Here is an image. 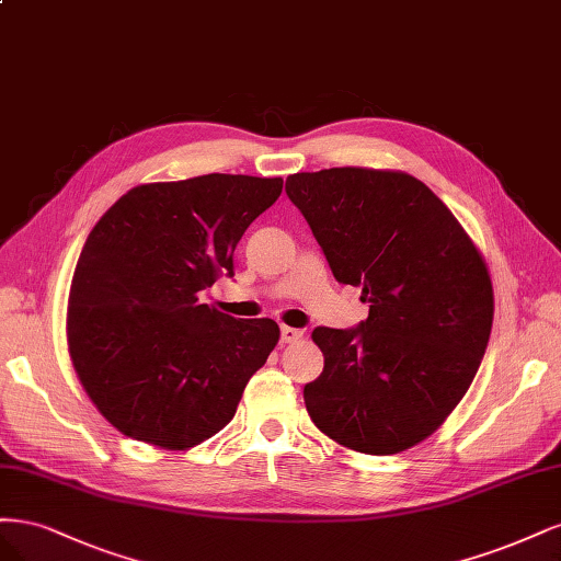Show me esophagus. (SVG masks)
I'll return each instance as SVG.
<instances>
[{"mask_svg": "<svg viewBox=\"0 0 561 561\" xmlns=\"http://www.w3.org/2000/svg\"><path fill=\"white\" fill-rule=\"evenodd\" d=\"M279 337H282L284 345H291V342H298L302 337V331L291 329V327H282L279 329Z\"/></svg>", "mask_w": 561, "mask_h": 561, "instance_id": "1", "label": "esophagus"}]
</instances>
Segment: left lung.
<instances>
[{
  "mask_svg": "<svg viewBox=\"0 0 561 561\" xmlns=\"http://www.w3.org/2000/svg\"><path fill=\"white\" fill-rule=\"evenodd\" d=\"M286 195L340 284L370 302L356 329L317 327L323 370L305 385L319 431L364 455H396L459 405L492 333L480 251L440 197L405 172L331 168L286 179Z\"/></svg>",
  "mask_w": 561,
  "mask_h": 561,
  "instance_id": "8db88e82",
  "label": "left lung"
}]
</instances>
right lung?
Instances as JSON below:
<instances>
[{
	"label": "right lung",
	"mask_w": 561,
	"mask_h": 561,
	"mask_svg": "<svg viewBox=\"0 0 561 561\" xmlns=\"http://www.w3.org/2000/svg\"><path fill=\"white\" fill-rule=\"evenodd\" d=\"M282 184L247 174L144 184L90 230L67 342L90 401L123 436L188 449L234 417L279 327L224 314L201 294L234 275V247Z\"/></svg>",
	"instance_id": "obj_1"
}]
</instances>
